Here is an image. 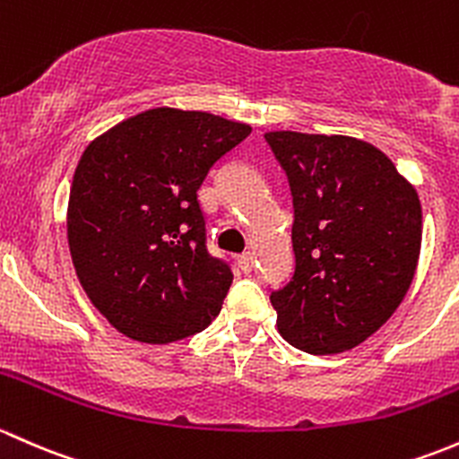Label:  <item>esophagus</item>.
Returning a JSON list of instances; mask_svg holds the SVG:
<instances>
[{
	"label": "esophagus",
	"mask_w": 459,
	"mask_h": 459,
	"mask_svg": "<svg viewBox=\"0 0 459 459\" xmlns=\"http://www.w3.org/2000/svg\"><path fill=\"white\" fill-rule=\"evenodd\" d=\"M238 267H240V272H245V273H249L254 269V254H243V256H238Z\"/></svg>",
	"instance_id": "1"
}]
</instances>
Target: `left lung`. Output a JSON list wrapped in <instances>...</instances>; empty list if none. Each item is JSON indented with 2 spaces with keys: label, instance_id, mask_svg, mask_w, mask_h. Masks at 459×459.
<instances>
[{
  "label": "left lung",
  "instance_id": "left-lung-1",
  "mask_svg": "<svg viewBox=\"0 0 459 459\" xmlns=\"http://www.w3.org/2000/svg\"><path fill=\"white\" fill-rule=\"evenodd\" d=\"M294 198V276L272 291L278 329L296 349H353L409 291L422 243L418 192L391 159L353 136L267 132Z\"/></svg>",
  "mask_w": 459,
  "mask_h": 459
}]
</instances>
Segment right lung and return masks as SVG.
Wrapping results in <instances>:
<instances>
[{"instance_id":"1","label":"right lung","mask_w":459,"mask_h":459,"mask_svg":"<svg viewBox=\"0 0 459 459\" xmlns=\"http://www.w3.org/2000/svg\"><path fill=\"white\" fill-rule=\"evenodd\" d=\"M249 132L210 112L154 108L82 154L68 201L70 256L88 299L127 338L174 342L219 316L234 273L207 252L196 192Z\"/></svg>"}]
</instances>
